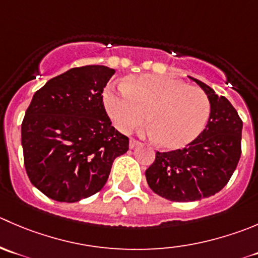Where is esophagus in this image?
<instances>
[{
  "label": "esophagus",
  "mask_w": 258,
  "mask_h": 258,
  "mask_svg": "<svg viewBox=\"0 0 258 258\" xmlns=\"http://www.w3.org/2000/svg\"><path fill=\"white\" fill-rule=\"evenodd\" d=\"M139 145H141V142L137 141V140H135V139L130 140V149H135V147L139 146Z\"/></svg>",
  "instance_id": "esophagus-1"
}]
</instances>
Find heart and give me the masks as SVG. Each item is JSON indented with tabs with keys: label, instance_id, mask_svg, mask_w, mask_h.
Here are the masks:
<instances>
[{
	"label": "heart",
	"instance_id": "b5f03b06",
	"mask_svg": "<svg viewBox=\"0 0 258 258\" xmlns=\"http://www.w3.org/2000/svg\"><path fill=\"white\" fill-rule=\"evenodd\" d=\"M104 106L114 126L131 132L146 119L165 149H180L206 128L211 102L206 92L169 76L141 74L126 79L116 92L108 88Z\"/></svg>",
	"mask_w": 258,
	"mask_h": 258
}]
</instances>
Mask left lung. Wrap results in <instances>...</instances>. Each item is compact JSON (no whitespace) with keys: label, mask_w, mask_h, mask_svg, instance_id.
Returning <instances> with one entry per match:
<instances>
[{"label":"left lung","mask_w":258,"mask_h":258,"mask_svg":"<svg viewBox=\"0 0 258 258\" xmlns=\"http://www.w3.org/2000/svg\"><path fill=\"white\" fill-rule=\"evenodd\" d=\"M189 78L208 96V123L185 149L157 151L154 164L145 172L152 191L171 202L201 201L221 191L241 157L243 122L234 107L206 83Z\"/></svg>","instance_id":"obj_1"}]
</instances>
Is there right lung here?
I'll return each instance as SVG.
<instances>
[{
  "label": "right lung",
  "mask_w": 258,
  "mask_h": 258,
  "mask_svg": "<svg viewBox=\"0 0 258 258\" xmlns=\"http://www.w3.org/2000/svg\"><path fill=\"white\" fill-rule=\"evenodd\" d=\"M114 69L72 68L34 94L21 124L27 176L42 194L76 203L104 186L114 159L126 154L104 109L103 88Z\"/></svg>",
  "instance_id": "1"
}]
</instances>
